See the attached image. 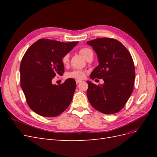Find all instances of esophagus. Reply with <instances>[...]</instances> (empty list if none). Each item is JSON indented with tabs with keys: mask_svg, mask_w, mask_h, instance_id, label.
<instances>
[{
	"mask_svg": "<svg viewBox=\"0 0 157 157\" xmlns=\"http://www.w3.org/2000/svg\"><path fill=\"white\" fill-rule=\"evenodd\" d=\"M82 82V80H76V83H77V84L80 83V82Z\"/></svg>",
	"mask_w": 157,
	"mask_h": 157,
	"instance_id": "1",
	"label": "esophagus"
}]
</instances>
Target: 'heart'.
<instances>
[{"mask_svg": "<svg viewBox=\"0 0 157 157\" xmlns=\"http://www.w3.org/2000/svg\"><path fill=\"white\" fill-rule=\"evenodd\" d=\"M79 53L80 54L84 59H87L88 57L90 54L93 53L92 51L90 48H83L80 49L79 51ZM69 62V55L66 54L62 58V63L63 65H67ZM67 78H73L75 79H82L85 77V72L82 70H74L71 72H69L67 74Z\"/></svg>", "mask_w": 157, "mask_h": 157, "instance_id": "obj_1", "label": "heart"}]
</instances>
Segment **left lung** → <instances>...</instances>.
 Wrapping results in <instances>:
<instances>
[{
	"mask_svg": "<svg viewBox=\"0 0 157 157\" xmlns=\"http://www.w3.org/2000/svg\"><path fill=\"white\" fill-rule=\"evenodd\" d=\"M96 52L99 65L90 78H103L104 83L96 85L88 80L87 97L92 106L104 114H114L124 107L133 92L135 67L130 52L119 41L98 38L88 41Z\"/></svg>",
	"mask_w": 157,
	"mask_h": 157,
	"instance_id": "8db88e82",
	"label": "left lung"
}]
</instances>
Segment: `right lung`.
<instances>
[{"instance_id": "right-lung-1", "label": "right lung", "mask_w": 157, "mask_h": 157, "mask_svg": "<svg viewBox=\"0 0 157 157\" xmlns=\"http://www.w3.org/2000/svg\"><path fill=\"white\" fill-rule=\"evenodd\" d=\"M78 42H62L42 39L33 43L23 56L20 65L21 87L28 105L42 117L62 113L72 101L76 89L73 78L56 85L52 80L62 76V58Z\"/></svg>"}]
</instances>
